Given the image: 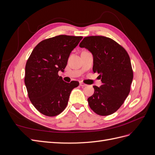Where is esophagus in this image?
<instances>
[{"instance_id":"1","label":"esophagus","mask_w":155,"mask_h":155,"mask_svg":"<svg viewBox=\"0 0 155 155\" xmlns=\"http://www.w3.org/2000/svg\"><path fill=\"white\" fill-rule=\"evenodd\" d=\"M79 85H80V86L81 87H85V86H87V85L86 84H85L84 83H83V82H80V83H79Z\"/></svg>"}]
</instances>
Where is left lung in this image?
<instances>
[{
	"label": "left lung",
	"instance_id": "obj_1",
	"mask_svg": "<svg viewBox=\"0 0 155 155\" xmlns=\"http://www.w3.org/2000/svg\"><path fill=\"white\" fill-rule=\"evenodd\" d=\"M93 55V72L100 75L102 85L88 98L91 109L98 115L113 114L124 104L133 79L127 51L116 41L104 36L86 37L79 44Z\"/></svg>",
	"mask_w": 155,
	"mask_h": 155
}]
</instances>
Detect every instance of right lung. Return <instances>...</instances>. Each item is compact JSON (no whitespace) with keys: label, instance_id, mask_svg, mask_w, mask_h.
I'll use <instances>...</instances> for the list:
<instances>
[{"label":"right lung","instance_id":"add662e5","mask_svg":"<svg viewBox=\"0 0 155 155\" xmlns=\"http://www.w3.org/2000/svg\"><path fill=\"white\" fill-rule=\"evenodd\" d=\"M82 38L60 35L42 41L33 50L26 64L25 83L30 101L41 114H59L72 89L79 85L78 81H64L58 72L64 71L70 53Z\"/></svg>","mask_w":155,"mask_h":155}]
</instances>
